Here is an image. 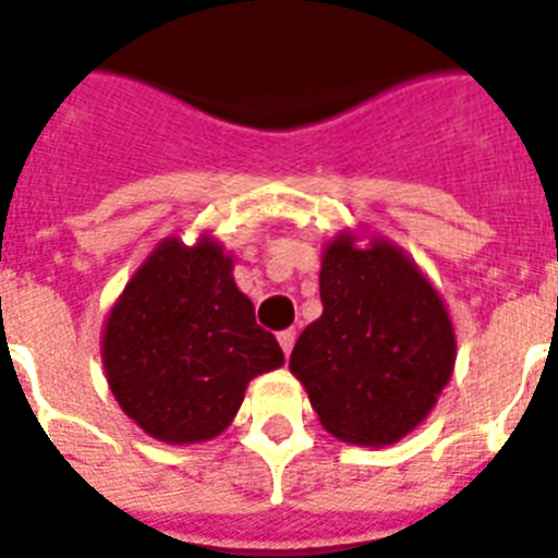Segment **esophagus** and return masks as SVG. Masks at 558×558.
<instances>
[{
    "mask_svg": "<svg viewBox=\"0 0 558 558\" xmlns=\"http://www.w3.org/2000/svg\"><path fill=\"white\" fill-rule=\"evenodd\" d=\"M279 344H282L284 356H290L293 344H296V330H282V333H279Z\"/></svg>",
    "mask_w": 558,
    "mask_h": 558,
    "instance_id": "obj_1",
    "label": "esophagus"
}]
</instances>
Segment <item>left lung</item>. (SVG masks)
<instances>
[{"label":"left lung","instance_id":"1","mask_svg":"<svg viewBox=\"0 0 558 558\" xmlns=\"http://www.w3.org/2000/svg\"><path fill=\"white\" fill-rule=\"evenodd\" d=\"M322 316L290 353L322 427L351 445L381 448L434 411L450 381L456 333L448 307L388 239L359 247L339 233L322 253Z\"/></svg>","mask_w":558,"mask_h":558}]
</instances>
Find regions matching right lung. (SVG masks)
Instances as JSON below:
<instances>
[{
    "mask_svg": "<svg viewBox=\"0 0 558 558\" xmlns=\"http://www.w3.org/2000/svg\"><path fill=\"white\" fill-rule=\"evenodd\" d=\"M282 362L233 282V259L210 236L191 247L162 239L105 322L102 365L119 408L170 445L222 434L247 381Z\"/></svg>",
    "mask_w": 558,
    "mask_h": 558,
    "instance_id": "obj_1",
    "label": "right lung"
}]
</instances>
